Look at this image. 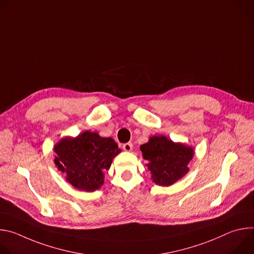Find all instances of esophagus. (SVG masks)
<instances>
[{"label":"esophagus","instance_id":"obj_1","mask_svg":"<svg viewBox=\"0 0 254 254\" xmlns=\"http://www.w3.org/2000/svg\"><path fill=\"white\" fill-rule=\"evenodd\" d=\"M123 149H124L126 152H130V151L132 150V143H131V142L124 143V144H123Z\"/></svg>","mask_w":254,"mask_h":254}]
</instances>
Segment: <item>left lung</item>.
I'll use <instances>...</instances> for the list:
<instances>
[{
  "label": "left lung",
  "mask_w": 254,
  "mask_h": 254,
  "mask_svg": "<svg viewBox=\"0 0 254 254\" xmlns=\"http://www.w3.org/2000/svg\"><path fill=\"white\" fill-rule=\"evenodd\" d=\"M142 158L151 172V179L159 186L168 187L182 179L188 172L194 149L183 142H175L165 135L150 136L141 144Z\"/></svg>",
  "instance_id": "left-lung-1"
}]
</instances>
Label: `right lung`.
<instances>
[{"instance_id":"1","label":"right lung","mask_w":254,"mask_h":254,"mask_svg":"<svg viewBox=\"0 0 254 254\" xmlns=\"http://www.w3.org/2000/svg\"><path fill=\"white\" fill-rule=\"evenodd\" d=\"M54 164L74 188L94 192L104 183V173L122 150L112 137L85 130L75 137L65 136L55 143Z\"/></svg>"}]
</instances>
